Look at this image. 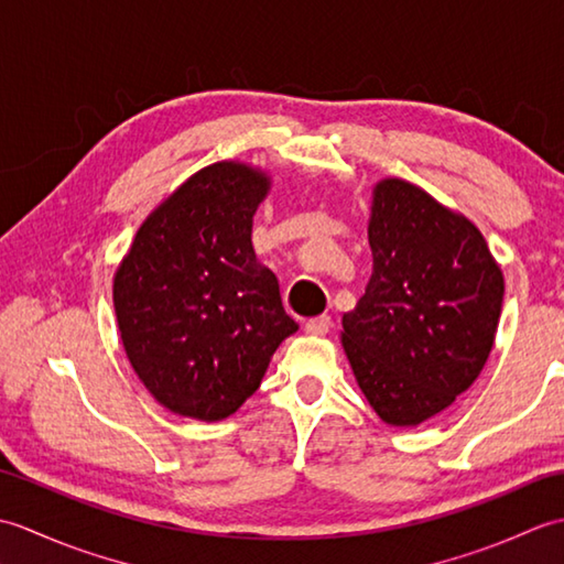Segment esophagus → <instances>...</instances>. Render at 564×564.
<instances>
[{
    "mask_svg": "<svg viewBox=\"0 0 564 564\" xmlns=\"http://www.w3.org/2000/svg\"><path fill=\"white\" fill-rule=\"evenodd\" d=\"M332 327V319L327 315H319L305 322V332L307 334H327V329Z\"/></svg>",
    "mask_w": 564,
    "mask_h": 564,
    "instance_id": "1",
    "label": "esophagus"
}]
</instances>
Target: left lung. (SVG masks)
Segmentation results:
<instances>
[{
	"label": "left lung",
	"instance_id": "1",
	"mask_svg": "<svg viewBox=\"0 0 564 564\" xmlns=\"http://www.w3.org/2000/svg\"><path fill=\"white\" fill-rule=\"evenodd\" d=\"M368 242L373 273L341 346L382 422L416 426L482 373L505 275L475 223L404 178L373 186Z\"/></svg>",
	"mask_w": 564,
	"mask_h": 564
}]
</instances>
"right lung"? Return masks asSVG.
Segmentation results:
<instances>
[{
  "label": "right lung",
  "mask_w": 564,
  "mask_h": 564,
  "mask_svg": "<svg viewBox=\"0 0 564 564\" xmlns=\"http://www.w3.org/2000/svg\"><path fill=\"white\" fill-rule=\"evenodd\" d=\"M269 188L271 176L257 164L203 166L148 215L116 269L113 307L128 361L178 416L235 414L297 332L279 279L251 247Z\"/></svg>",
  "instance_id": "right-lung-1"
}]
</instances>
